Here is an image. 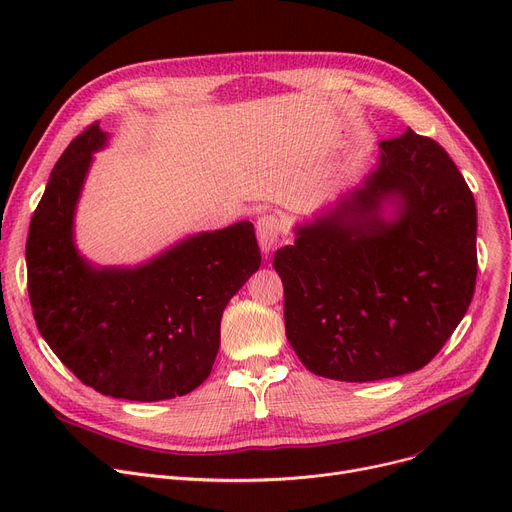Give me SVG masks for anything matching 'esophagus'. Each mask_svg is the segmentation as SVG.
Here are the masks:
<instances>
[{"label":"esophagus","instance_id":"34e87169","mask_svg":"<svg viewBox=\"0 0 512 512\" xmlns=\"http://www.w3.org/2000/svg\"><path fill=\"white\" fill-rule=\"evenodd\" d=\"M282 230H284V226L274 213L261 215V218L257 220V240H259V247L265 255H270L274 251Z\"/></svg>","mask_w":512,"mask_h":512}]
</instances>
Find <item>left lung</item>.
<instances>
[{
  "instance_id": "obj_1",
  "label": "left lung",
  "mask_w": 512,
  "mask_h": 512,
  "mask_svg": "<svg viewBox=\"0 0 512 512\" xmlns=\"http://www.w3.org/2000/svg\"><path fill=\"white\" fill-rule=\"evenodd\" d=\"M274 255L286 338L315 375L375 382L432 361L465 317L477 209L448 153L411 128Z\"/></svg>"
}]
</instances>
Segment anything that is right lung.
<instances>
[{"label": "right lung", "instance_id": "1", "mask_svg": "<svg viewBox=\"0 0 512 512\" xmlns=\"http://www.w3.org/2000/svg\"><path fill=\"white\" fill-rule=\"evenodd\" d=\"M110 137L89 126L53 168L26 238L29 297L56 357L93 390L124 400H168L201 386L220 351L226 305L261 265L242 220L199 232L134 267L80 255L74 215Z\"/></svg>", "mask_w": 512, "mask_h": 512}]
</instances>
